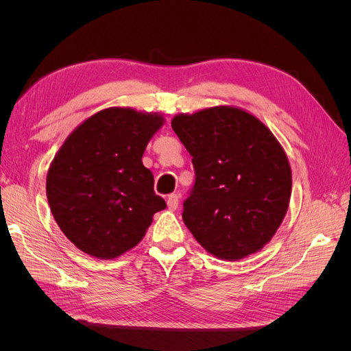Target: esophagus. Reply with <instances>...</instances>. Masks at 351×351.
<instances>
[{
  "label": "esophagus",
  "mask_w": 351,
  "mask_h": 351,
  "mask_svg": "<svg viewBox=\"0 0 351 351\" xmlns=\"http://www.w3.org/2000/svg\"><path fill=\"white\" fill-rule=\"evenodd\" d=\"M167 206L169 210H176L178 208V196L177 195H169L167 199Z\"/></svg>",
  "instance_id": "1"
}]
</instances>
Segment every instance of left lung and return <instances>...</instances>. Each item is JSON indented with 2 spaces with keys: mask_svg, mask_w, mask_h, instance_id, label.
I'll return each instance as SVG.
<instances>
[{
  "mask_svg": "<svg viewBox=\"0 0 351 351\" xmlns=\"http://www.w3.org/2000/svg\"><path fill=\"white\" fill-rule=\"evenodd\" d=\"M171 127L196 174L183 204L186 227L218 259L259 252L281 226L291 196V168L277 137L231 105L177 114Z\"/></svg>",
  "mask_w": 351,
  "mask_h": 351,
  "instance_id": "1",
  "label": "left lung"
}]
</instances>
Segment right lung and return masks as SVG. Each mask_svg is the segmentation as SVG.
<instances>
[{
  "label": "right lung",
  "mask_w": 351,
  "mask_h": 351,
  "mask_svg": "<svg viewBox=\"0 0 351 351\" xmlns=\"http://www.w3.org/2000/svg\"><path fill=\"white\" fill-rule=\"evenodd\" d=\"M164 115L105 108L74 129L52 159L47 197L66 237L83 253L114 259L145 237L165 200L142 156Z\"/></svg>",
  "instance_id": "add662e5"
}]
</instances>
